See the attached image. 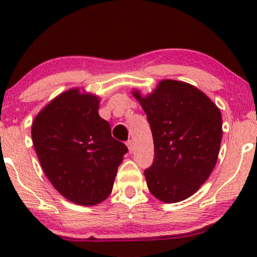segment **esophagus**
<instances>
[{
	"instance_id": "obj_1",
	"label": "esophagus",
	"mask_w": 257,
	"mask_h": 257,
	"mask_svg": "<svg viewBox=\"0 0 257 257\" xmlns=\"http://www.w3.org/2000/svg\"><path fill=\"white\" fill-rule=\"evenodd\" d=\"M126 147H128V150H129V152H133L134 151V141L133 140H128L126 141Z\"/></svg>"
}]
</instances>
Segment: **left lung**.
Segmentation results:
<instances>
[{"instance_id":"left-lung-1","label":"left lung","mask_w":257,"mask_h":257,"mask_svg":"<svg viewBox=\"0 0 257 257\" xmlns=\"http://www.w3.org/2000/svg\"><path fill=\"white\" fill-rule=\"evenodd\" d=\"M139 100L152 131L155 159L145 170L150 192L164 203L191 197L216 164L222 117L217 106L193 85L163 79L153 93Z\"/></svg>"}]
</instances>
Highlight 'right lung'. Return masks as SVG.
I'll use <instances>...</instances> for the list:
<instances>
[{
	"label": "right lung",
	"instance_id": "add662e5",
	"mask_svg": "<svg viewBox=\"0 0 257 257\" xmlns=\"http://www.w3.org/2000/svg\"><path fill=\"white\" fill-rule=\"evenodd\" d=\"M96 95L64 91L40 111L31 137L44 174L65 198L95 205L110 196L128 149L99 116Z\"/></svg>",
	"mask_w": 257,
	"mask_h": 257
}]
</instances>
